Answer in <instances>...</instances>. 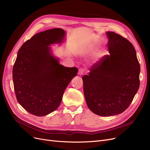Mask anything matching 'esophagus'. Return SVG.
Instances as JSON below:
<instances>
[{"mask_svg": "<svg viewBox=\"0 0 150 150\" xmlns=\"http://www.w3.org/2000/svg\"><path fill=\"white\" fill-rule=\"evenodd\" d=\"M83 72H84L83 70L82 69H80L79 70V73H78V74H79L80 76H81V75H82L83 74Z\"/></svg>", "mask_w": 150, "mask_h": 150, "instance_id": "esophagus-1", "label": "esophagus"}]
</instances>
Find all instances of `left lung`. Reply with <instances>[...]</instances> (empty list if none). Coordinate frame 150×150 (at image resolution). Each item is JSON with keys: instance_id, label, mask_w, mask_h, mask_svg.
Wrapping results in <instances>:
<instances>
[{"instance_id": "left-lung-1", "label": "left lung", "mask_w": 150, "mask_h": 150, "mask_svg": "<svg viewBox=\"0 0 150 150\" xmlns=\"http://www.w3.org/2000/svg\"><path fill=\"white\" fill-rule=\"evenodd\" d=\"M106 34L110 54L93 65L82 78L88 108L102 116L125 111L140 86V66L132 44L113 32Z\"/></svg>"}]
</instances>
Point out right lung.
I'll return each instance as SVG.
<instances>
[{
	"instance_id": "right-lung-1",
	"label": "right lung",
	"mask_w": 150,
	"mask_h": 150,
	"mask_svg": "<svg viewBox=\"0 0 150 150\" xmlns=\"http://www.w3.org/2000/svg\"><path fill=\"white\" fill-rule=\"evenodd\" d=\"M66 32L54 28L34 35L18 52L13 81L19 103L35 116L47 115L59 106L65 89L76 76V67H66L50 46L62 43Z\"/></svg>"
}]
</instances>
